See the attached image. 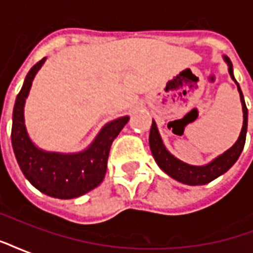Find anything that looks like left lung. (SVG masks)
<instances>
[{"label":"left lung","instance_id":"1","mask_svg":"<svg viewBox=\"0 0 253 253\" xmlns=\"http://www.w3.org/2000/svg\"><path fill=\"white\" fill-rule=\"evenodd\" d=\"M223 59H225V62L228 63L230 77L234 80L233 65H232L228 57H223ZM237 89L240 92V99H241L243 112H244V122H243V128H241V132H240L239 139L236 141V143L232 148L228 149L225 153L218 156L217 159H214L211 163H209L206 165H202V167L188 165L180 161V160L176 159L175 156H172L164 146L163 139L160 137L159 130H157V126H156V122L153 121L152 128H150V134H149V145H150V150H152V154H153L156 163L159 164L160 168L164 170L167 175H169L175 180L188 184V186H202V184H207L214 179H217L218 176L223 175L239 160L240 154L243 152L245 145L247 127H248V110H247L244 96H243V92L240 89L239 84H237Z\"/></svg>","mask_w":253,"mask_h":253}]
</instances>
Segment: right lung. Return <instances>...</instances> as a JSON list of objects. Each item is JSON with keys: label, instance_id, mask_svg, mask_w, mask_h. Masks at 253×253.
<instances>
[{"label": "right lung", "instance_id": "right-lung-1", "mask_svg": "<svg viewBox=\"0 0 253 253\" xmlns=\"http://www.w3.org/2000/svg\"><path fill=\"white\" fill-rule=\"evenodd\" d=\"M46 58L32 66L16 97L12 123V146L19 167L32 186L52 198L72 199L99 186L107 170L111 145L128 122V116L107 123L88 149L80 153H55L36 148L24 123L25 99L32 80Z\"/></svg>", "mask_w": 253, "mask_h": 253}]
</instances>
